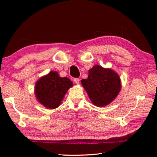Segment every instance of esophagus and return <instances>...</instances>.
Listing matches in <instances>:
<instances>
[{"mask_svg": "<svg viewBox=\"0 0 157 157\" xmlns=\"http://www.w3.org/2000/svg\"><path fill=\"white\" fill-rule=\"evenodd\" d=\"M73 81L76 84H79V78H74Z\"/></svg>", "mask_w": 157, "mask_h": 157, "instance_id": "obj_1", "label": "esophagus"}]
</instances>
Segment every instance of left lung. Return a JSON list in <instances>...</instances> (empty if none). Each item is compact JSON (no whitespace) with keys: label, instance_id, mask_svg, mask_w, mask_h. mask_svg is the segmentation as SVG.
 Listing matches in <instances>:
<instances>
[{"label":"left lung","instance_id":"8db88e82","mask_svg":"<svg viewBox=\"0 0 157 157\" xmlns=\"http://www.w3.org/2000/svg\"><path fill=\"white\" fill-rule=\"evenodd\" d=\"M81 83L92 104L98 107L107 106L114 101L121 88L117 73L98 65L89 70L88 78L82 79Z\"/></svg>","mask_w":157,"mask_h":157}]
</instances>
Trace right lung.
<instances>
[{
	"mask_svg": "<svg viewBox=\"0 0 157 157\" xmlns=\"http://www.w3.org/2000/svg\"><path fill=\"white\" fill-rule=\"evenodd\" d=\"M73 82L67 78L60 77L57 71H51L41 77L36 82L34 94L38 102L48 109H54L61 105Z\"/></svg>",
	"mask_w": 157,
	"mask_h": 157,
	"instance_id": "add662e5",
	"label": "right lung"
}]
</instances>
